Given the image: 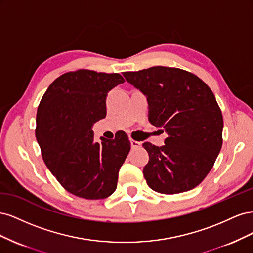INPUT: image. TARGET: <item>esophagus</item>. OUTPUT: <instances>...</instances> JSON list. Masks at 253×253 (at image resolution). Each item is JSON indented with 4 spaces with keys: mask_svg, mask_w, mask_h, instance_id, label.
<instances>
[{
    "mask_svg": "<svg viewBox=\"0 0 253 253\" xmlns=\"http://www.w3.org/2000/svg\"><path fill=\"white\" fill-rule=\"evenodd\" d=\"M129 141H131L132 149H137V148L141 147V142H139V141H136V140H133V139H131Z\"/></svg>",
    "mask_w": 253,
    "mask_h": 253,
    "instance_id": "obj_1",
    "label": "esophagus"
}]
</instances>
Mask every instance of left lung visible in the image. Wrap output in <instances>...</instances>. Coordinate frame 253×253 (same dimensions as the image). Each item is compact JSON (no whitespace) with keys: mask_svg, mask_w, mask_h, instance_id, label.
Wrapping results in <instances>:
<instances>
[{"mask_svg":"<svg viewBox=\"0 0 253 253\" xmlns=\"http://www.w3.org/2000/svg\"><path fill=\"white\" fill-rule=\"evenodd\" d=\"M147 97L149 121L164 127L163 147L144 142L148 186L163 194L192 190L205 179L223 144V115L207 84L187 71L153 66L122 74Z\"/></svg>","mask_w":253,"mask_h":253,"instance_id":"1","label":"left lung"}]
</instances>
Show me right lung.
Returning <instances> with one entry per match:
<instances>
[{
  "mask_svg": "<svg viewBox=\"0 0 253 253\" xmlns=\"http://www.w3.org/2000/svg\"><path fill=\"white\" fill-rule=\"evenodd\" d=\"M125 82L119 74L79 70L60 76L43 95L36 138L51 174L68 192L86 200L109 197L131 149L127 135L94 141L91 127L106 116V96Z\"/></svg>",
  "mask_w": 253,
  "mask_h": 253,
  "instance_id": "right-lung-1",
  "label": "right lung"
}]
</instances>
